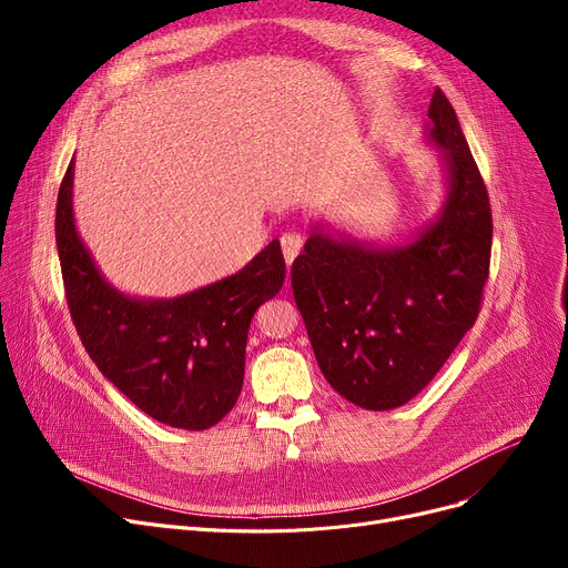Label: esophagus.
<instances>
[{"label":"esophagus","mask_w":568,"mask_h":568,"mask_svg":"<svg viewBox=\"0 0 568 568\" xmlns=\"http://www.w3.org/2000/svg\"><path fill=\"white\" fill-rule=\"evenodd\" d=\"M302 246H304V236L300 232H285L281 236V248H283V257H285L287 266L294 262L296 255H300Z\"/></svg>","instance_id":"esophagus-1"}]
</instances>
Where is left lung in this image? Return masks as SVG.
Instances as JSON below:
<instances>
[{"mask_svg": "<svg viewBox=\"0 0 568 568\" xmlns=\"http://www.w3.org/2000/svg\"><path fill=\"white\" fill-rule=\"evenodd\" d=\"M428 119L446 189L439 214L398 246L313 223L292 262L294 302L320 371L364 409H394L424 389L471 329L488 281V191L442 89Z\"/></svg>", "mask_w": 568, "mask_h": 568, "instance_id": "obj_1", "label": "left lung"}]
</instances>
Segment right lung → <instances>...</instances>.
Segmentation results:
<instances>
[{
    "label": "right lung",
    "instance_id": "1",
    "mask_svg": "<svg viewBox=\"0 0 568 568\" xmlns=\"http://www.w3.org/2000/svg\"><path fill=\"white\" fill-rule=\"evenodd\" d=\"M73 172L75 159L59 186L54 239L87 354L152 419L184 430L216 426L242 394L251 320L285 281L278 239L212 285L172 300L131 296L101 274L78 234Z\"/></svg>",
    "mask_w": 568,
    "mask_h": 568
}]
</instances>
